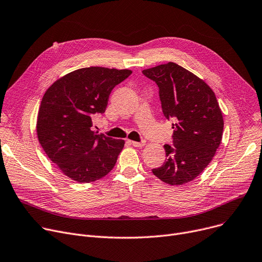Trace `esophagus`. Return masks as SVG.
Wrapping results in <instances>:
<instances>
[{
	"instance_id": "1",
	"label": "esophagus",
	"mask_w": 262,
	"mask_h": 262,
	"mask_svg": "<svg viewBox=\"0 0 262 262\" xmlns=\"http://www.w3.org/2000/svg\"><path fill=\"white\" fill-rule=\"evenodd\" d=\"M130 144H133L136 147H142L145 145V141H141V142H137V141H130Z\"/></svg>"
}]
</instances>
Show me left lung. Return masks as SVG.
Returning a JSON list of instances; mask_svg holds the SVG:
<instances>
[{"mask_svg":"<svg viewBox=\"0 0 262 262\" xmlns=\"http://www.w3.org/2000/svg\"><path fill=\"white\" fill-rule=\"evenodd\" d=\"M156 82L164 117L172 120V145H164L166 159L152 173L170 185H182L210 164L223 133L222 113L212 89L182 66L168 62L144 69Z\"/></svg>","mask_w":262,"mask_h":262,"instance_id":"8db88e82","label":"left lung"}]
</instances>
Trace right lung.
<instances>
[{"mask_svg":"<svg viewBox=\"0 0 262 262\" xmlns=\"http://www.w3.org/2000/svg\"><path fill=\"white\" fill-rule=\"evenodd\" d=\"M132 71L92 66L57 80L43 96L37 120L39 142L64 175L89 183L114 168L124 140L94 132L93 118L105 113L114 87Z\"/></svg>","mask_w":262,"mask_h":262,"instance_id":"obj_1","label":"right lung"}]
</instances>
